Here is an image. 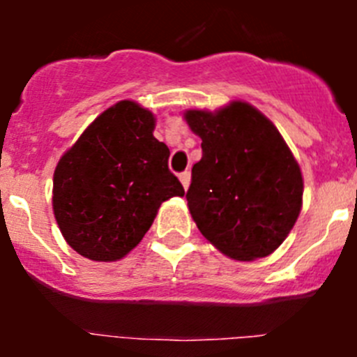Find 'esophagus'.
<instances>
[{
    "instance_id": "obj_1",
    "label": "esophagus",
    "mask_w": 357,
    "mask_h": 357,
    "mask_svg": "<svg viewBox=\"0 0 357 357\" xmlns=\"http://www.w3.org/2000/svg\"><path fill=\"white\" fill-rule=\"evenodd\" d=\"M178 178H181L182 185H184V189L189 188V184H191V173L189 172H182L181 175H178Z\"/></svg>"
}]
</instances>
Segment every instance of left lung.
<instances>
[{
  "label": "left lung",
  "mask_w": 357,
  "mask_h": 357,
  "mask_svg": "<svg viewBox=\"0 0 357 357\" xmlns=\"http://www.w3.org/2000/svg\"><path fill=\"white\" fill-rule=\"evenodd\" d=\"M202 139L189 213L204 238L227 257H266L288 238L302 209L301 166L277 127L250 103L184 112Z\"/></svg>",
  "instance_id": "left-lung-1"
}]
</instances>
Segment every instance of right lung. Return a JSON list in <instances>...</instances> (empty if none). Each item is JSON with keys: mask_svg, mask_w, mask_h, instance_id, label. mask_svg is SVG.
<instances>
[{"mask_svg": "<svg viewBox=\"0 0 357 357\" xmlns=\"http://www.w3.org/2000/svg\"><path fill=\"white\" fill-rule=\"evenodd\" d=\"M155 116L121 100L98 116L61 157L53 214L69 247L91 261L123 259L139 245L160 204L184 197L153 137Z\"/></svg>", "mask_w": 357, "mask_h": 357, "instance_id": "obj_1", "label": "right lung"}]
</instances>
